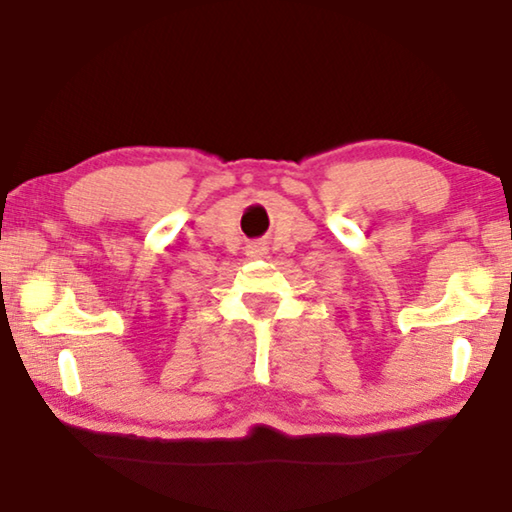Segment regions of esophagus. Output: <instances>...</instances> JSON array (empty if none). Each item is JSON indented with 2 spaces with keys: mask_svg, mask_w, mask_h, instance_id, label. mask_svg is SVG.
<instances>
[{
  "mask_svg": "<svg viewBox=\"0 0 512 512\" xmlns=\"http://www.w3.org/2000/svg\"><path fill=\"white\" fill-rule=\"evenodd\" d=\"M246 255H248L250 259H259V257H264V255H266V246H264V244H259V241H253V244H248V246H246Z\"/></svg>",
  "mask_w": 512,
  "mask_h": 512,
  "instance_id": "34e87169",
  "label": "esophagus"
}]
</instances>
